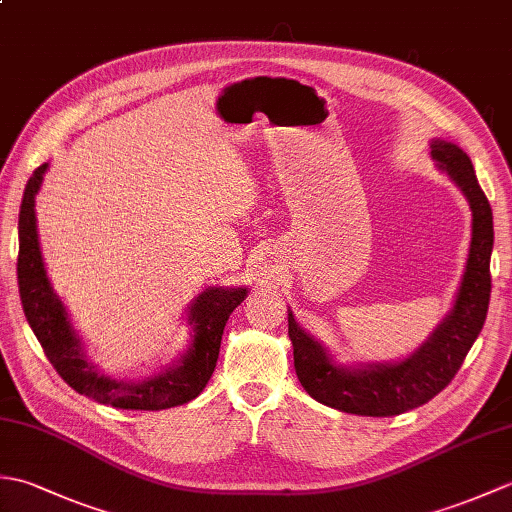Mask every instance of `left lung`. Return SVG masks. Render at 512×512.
Wrapping results in <instances>:
<instances>
[{
	"mask_svg": "<svg viewBox=\"0 0 512 512\" xmlns=\"http://www.w3.org/2000/svg\"><path fill=\"white\" fill-rule=\"evenodd\" d=\"M431 158L469 200L471 246L451 310L427 341L400 361L343 365L288 310V336L303 389L321 405L356 416H398L416 409L451 383L480 336L491 299L493 211L477 182L471 158L449 140H431Z\"/></svg>",
	"mask_w": 512,
	"mask_h": 512,
	"instance_id": "obj_1",
	"label": "left lung"
}]
</instances>
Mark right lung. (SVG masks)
Returning a JSON list of instances; mask_svg holds the SVG:
<instances>
[{
	"mask_svg": "<svg viewBox=\"0 0 512 512\" xmlns=\"http://www.w3.org/2000/svg\"><path fill=\"white\" fill-rule=\"evenodd\" d=\"M48 167V162L37 167L26 184L19 209L17 257L21 306H24L28 325L39 339L48 361L74 391L101 402V405H112L118 409L160 411L184 405V402L200 396V391L213 374L217 356H220L224 325L231 312L246 299L248 288L211 286L202 290L187 306V319L184 321L189 325L191 336L187 347L176 358H171L167 365H160L158 372L136 380L105 374L85 354L83 339L72 328L70 314L65 310L61 297L54 292L46 264H43L35 195L41 189Z\"/></svg>",
	"mask_w": 512,
	"mask_h": 512,
	"instance_id": "obj_1",
	"label": "right lung"
}]
</instances>
